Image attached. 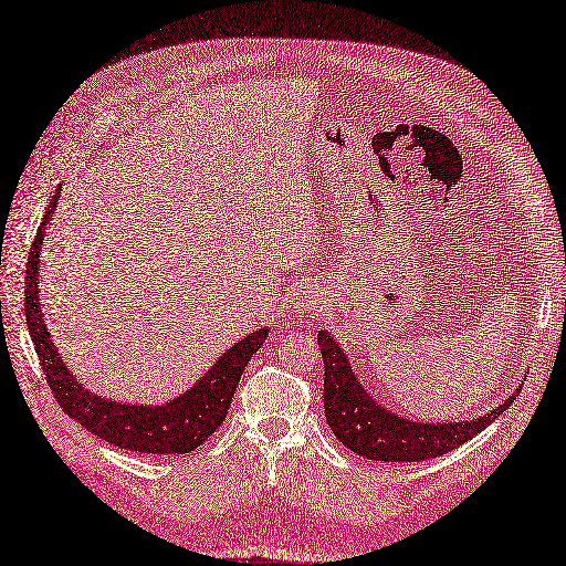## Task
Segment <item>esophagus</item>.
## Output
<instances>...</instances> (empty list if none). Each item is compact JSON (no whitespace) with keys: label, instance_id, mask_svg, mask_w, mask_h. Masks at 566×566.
Returning a JSON list of instances; mask_svg holds the SVG:
<instances>
[{"label":"esophagus","instance_id":"obj_1","mask_svg":"<svg viewBox=\"0 0 566 566\" xmlns=\"http://www.w3.org/2000/svg\"><path fill=\"white\" fill-rule=\"evenodd\" d=\"M314 308H316V297L311 295V292H304V295L297 302V306H295V316L306 318L308 314H314Z\"/></svg>","mask_w":566,"mask_h":566}]
</instances>
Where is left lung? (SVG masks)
<instances>
[{
	"label": "left lung",
	"mask_w": 566,
	"mask_h": 566,
	"mask_svg": "<svg viewBox=\"0 0 566 566\" xmlns=\"http://www.w3.org/2000/svg\"><path fill=\"white\" fill-rule=\"evenodd\" d=\"M318 346L325 365L323 377V407L325 421L333 428L337 440L358 457L375 461H426L436 459L454 447L469 442L482 433L499 415L505 412L520 391H513L494 412L473 421L459 423H423L409 421L381 407L373 396H367L356 373L350 369L339 344L325 329L318 333Z\"/></svg>",
	"instance_id": "8db88e82"
}]
</instances>
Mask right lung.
Here are the masks:
<instances>
[{"label":"right lung","mask_w":566,"mask_h":566,"mask_svg":"<svg viewBox=\"0 0 566 566\" xmlns=\"http://www.w3.org/2000/svg\"><path fill=\"white\" fill-rule=\"evenodd\" d=\"M57 191L53 193L44 222L32 241L25 276V321L53 398L63 407V412H67L76 423H82L86 431L114 447H122V450L145 454L193 452L222 426L243 369L264 344L266 329L250 333L245 339L233 344L197 386H191L187 394L166 405H122L88 394L80 381H74L70 369L57 356L42 318V306H39V250H42L44 229L53 218L55 203L61 199Z\"/></svg>","instance_id":"1"}]
</instances>
